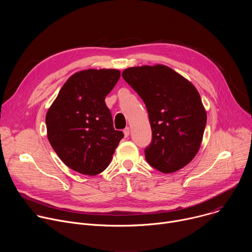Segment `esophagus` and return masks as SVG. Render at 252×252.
Instances as JSON below:
<instances>
[{
    "instance_id": "obj_1",
    "label": "esophagus",
    "mask_w": 252,
    "mask_h": 252,
    "mask_svg": "<svg viewBox=\"0 0 252 252\" xmlns=\"http://www.w3.org/2000/svg\"><path fill=\"white\" fill-rule=\"evenodd\" d=\"M124 134H125L126 137H127V136L129 135V127H126V128L124 129Z\"/></svg>"
}]
</instances>
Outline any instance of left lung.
<instances>
[{
	"label": "left lung",
	"mask_w": 252,
	"mask_h": 252,
	"mask_svg": "<svg viewBox=\"0 0 252 252\" xmlns=\"http://www.w3.org/2000/svg\"><path fill=\"white\" fill-rule=\"evenodd\" d=\"M124 80L145 101L153 140L147 161L162 173L188 165L199 151L206 111L195 87L164 64L127 67Z\"/></svg>",
	"instance_id": "1"
}]
</instances>
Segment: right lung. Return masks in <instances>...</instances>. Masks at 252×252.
I'll use <instances>...</instances> for the list:
<instances>
[{
  "label": "right lung",
  "instance_id": "add662e5",
  "mask_svg": "<svg viewBox=\"0 0 252 252\" xmlns=\"http://www.w3.org/2000/svg\"><path fill=\"white\" fill-rule=\"evenodd\" d=\"M120 77L116 68L80 70L67 79L47 112L51 146L65 165L82 174L103 171L124 137L104 102Z\"/></svg>",
  "mask_w": 252,
  "mask_h": 252
}]
</instances>
